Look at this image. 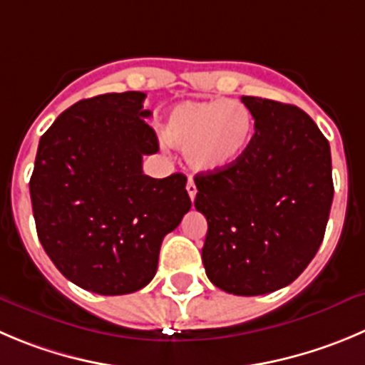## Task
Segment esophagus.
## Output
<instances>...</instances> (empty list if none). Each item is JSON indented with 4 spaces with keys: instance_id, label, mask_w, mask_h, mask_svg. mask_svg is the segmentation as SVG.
Segmentation results:
<instances>
[{
    "instance_id": "1",
    "label": "esophagus",
    "mask_w": 365,
    "mask_h": 365,
    "mask_svg": "<svg viewBox=\"0 0 365 365\" xmlns=\"http://www.w3.org/2000/svg\"><path fill=\"white\" fill-rule=\"evenodd\" d=\"M186 190H188L190 199L195 200V197H197V186H195V182H193L192 177H190V179H188V185H186Z\"/></svg>"
}]
</instances>
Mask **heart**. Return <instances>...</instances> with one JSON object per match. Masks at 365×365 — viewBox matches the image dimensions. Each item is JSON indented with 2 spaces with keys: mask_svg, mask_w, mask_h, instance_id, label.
<instances>
[{
  "mask_svg": "<svg viewBox=\"0 0 365 365\" xmlns=\"http://www.w3.org/2000/svg\"><path fill=\"white\" fill-rule=\"evenodd\" d=\"M252 128L251 110L238 100H188L170 110L163 136L168 145L185 150L192 170L218 172L247 150Z\"/></svg>",
  "mask_w": 365,
  "mask_h": 365,
  "instance_id": "obj_1",
  "label": "heart"
}]
</instances>
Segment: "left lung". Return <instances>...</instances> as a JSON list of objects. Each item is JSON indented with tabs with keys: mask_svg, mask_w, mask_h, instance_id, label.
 Wrapping results in <instances>:
<instances>
[{
	"mask_svg": "<svg viewBox=\"0 0 365 365\" xmlns=\"http://www.w3.org/2000/svg\"><path fill=\"white\" fill-rule=\"evenodd\" d=\"M255 136L235 165L197 173L206 217L202 263L211 283L262 296L297 279L321 247L333 200L331 152L299 107L242 96Z\"/></svg>",
	"mask_w": 365,
	"mask_h": 365,
	"instance_id": "obj_1",
	"label": "left lung"
}]
</instances>
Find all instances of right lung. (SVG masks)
<instances>
[{
  "label": "right lung",
  "instance_id": "obj_1",
  "mask_svg": "<svg viewBox=\"0 0 365 365\" xmlns=\"http://www.w3.org/2000/svg\"><path fill=\"white\" fill-rule=\"evenodd\" d=\"M145 96L107 93L64 110L41 138L30 179L46 255L71 283L102 296L147 287L163 238L192 207L182 173H143V155L159 150Z\"/></svg>",
  "mask_w": 365,
  "mask_h": 365
}]
</instances>
